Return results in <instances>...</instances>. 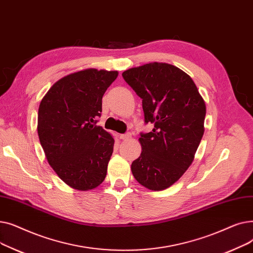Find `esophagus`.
I'll use <instances>...</instances> for the list:
<instances>
[{"mask_svg":"<svg viewBox=\"0 0 253 253\" xmlns=\"http://www.w3.org/2000/svg\"><path fill=\"white\" fill-rule=\"evenodd\" d=\"M120 138L123 140H128L131 138V133H126V134H121L120 135Z\"/></svg>","mask_w":253,"mask_h":253,"instance_id":"obj_1","label":"esophagus"}]
</instances>
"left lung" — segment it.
Wrapping results in <instances>:
<instances>
[{
	"mask_svg": "<svg viewBox=\"0 0 253 253\" xmlns=\"http://www.w3.org/2000/svg\"><path fill=\"white\" fill-rule=\"evenodd\" d=\"M122 76L142 99L144 122L154 124L140 134L142 152L131 164L132 174L149 190H165L194 161L204 134L205 101L192 78L169 63H147Z\"/></svg>",
	"mask_w": 253,
	"mask_h": 253,
	"instance_id": "1",
	"label": "left lung"
}]
</instances>
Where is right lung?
Masks as SVG:
<instances>
[{"label": "right lung", "instance_id": "add662e5", "mask_svg": "<svg viewBox=\"0 0 253 253\" xmlns=\"http://www.w3.org/2000/svg\"><path fill=\"white\" fill-rule=\"evenodd\" d=\"M118 74L88 69L68 75L40 103L38 134L47 161L75 190H93L105 178L115 140L96 119L104 92Z\"/></svg>", "mask_w": 253, "mask_h": 253}]
</instances>
